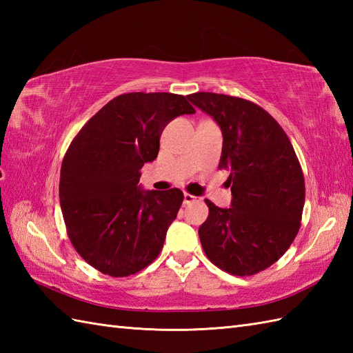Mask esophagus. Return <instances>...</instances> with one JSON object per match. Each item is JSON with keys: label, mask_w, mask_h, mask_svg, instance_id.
<instances>
[{"label": "esophagus", "mask_w": 353, "mask_h": 353, "mask_svg": "<svg viewBox=\"0 0 353 353\" xmlns=\"http://www.w3.org/2000/svg\"><path fill=\"white\" fill-rule=\"evenodd\" d=\"M196 200H197L196 196H191V194H188V192L183 194V203L185 205H190V203H192V201H196Z\"/></svg>", "instance_id": "esophagus-1"}]
</instances>
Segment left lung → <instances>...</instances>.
I'll use <instances>...</instances> for the list:
<instances>
[{"label":"left lung","instance_id":"left-lung-1","mask_svg":"<svg viewBox=\"0 0 353 353\" xmlns=\"http://www.w3.org/2000/svg\"><path fill=\"white\" fill-rule=\"evenodd\" d=\"M188 100L211 115L223 133L219 168L229 170L232 206L211 200L199 229L208 259L223 272L253 276L268 268L294 241L305 205V179L279 123L239 97L196 92Z\"/></svg>","mask_w":353,"mask_h":353}]
</instances>
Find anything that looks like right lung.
Wrapping results in <instances>:
<instances>
[{
	"label": "right lung",
	"mask_w": 353,
	"mask_h": 353,
	"mask_svg": "<svg viewBox=\"0 0 353 353\" xmlns=\"http://www.w3.org/2000/svg\"><path fill=\"white\" fill-rule=\"evenodd\" d=\"M185 114L196 109L183 95H118L66 150L59 183L66 232L76 252L103 274H134L161 253L183 192L139 190V170L157 157L165 125Z\"/></svg>",
	"instance_id": "right-lung-1"
}]
</instances>
